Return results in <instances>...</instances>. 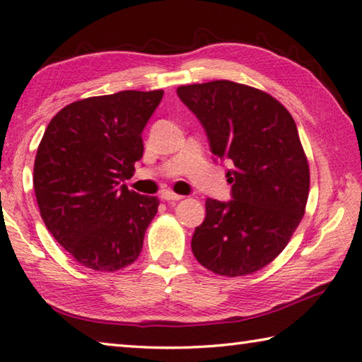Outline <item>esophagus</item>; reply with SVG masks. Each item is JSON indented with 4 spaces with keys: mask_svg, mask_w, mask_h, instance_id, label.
<instances>
[{
    "mask_svg": "<svg viewBox=\"0 0 362 362\" xmlns=\"http://www.w3.org/2000/svg\"><path fill=\"white\" fill-rule=\"evenodd\" d=\"M160 198H163L164 202H179V199H182L183 197L182 194H177L170 190H164L163 193H160Z\"/></svg>",
    "mask_w": 362,
    "mask_h": 362,
    "instance_id": "obj_1",
    "label": "esophagus"
}]
</instances>
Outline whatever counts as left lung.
Returning a JSON list of instances; mask_svg holds the SVG:
<instances>
[{"instance_id": "1", "label": "left lung", "mask_w": 362, "mask_h": 362, "mask_svg": "<svg viewBox=\"0 0 362 362\" xmlns=\"http://www.w3.org/2000/svg\"><path fill=\"white\" fill-rule=\"evenodd\" d=\"M177 95L202 122L211 153L233 163L232 199H206L193 255L226 277L259 271L282 253L305 216L309 165L295 120L266 91L230 80L182 85Z\"/></svg>"}]
</instances>
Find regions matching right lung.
I'll return each instance as SVG.
<instances>
[{"instance_id":"1","label":"right lung","mask_w":362,"mask_h":362,"mask_svg":"<svg viewBox=\"0 0 362 362\" xmlns=\"http://www.w3.org/2000/svg\"><path fill=\"white\" fill-rule=\"evenodd\" d=\"M164 91L125 90L62 107L38 145L33 188L54 240L82 266L114 272L141 253L159 199L124 185Z\"/></svg>"}]
</instances>
